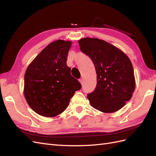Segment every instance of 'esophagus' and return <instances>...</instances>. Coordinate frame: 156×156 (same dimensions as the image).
Listing matches in <instances>:
<instances>
[{
	"label": "esophagus",
	"mask_w": 156,
	"mask_h": 156,
	"mask_svg": "<svg viewBox=\"0 0 156 156\" xmlns=\"http://www.w3.org/2000/svg\"><path fill=\"white\" fill-rule=\"evenodd\" d=\"M79 82L81 83V84H83V78H81V79H79Z\"/></svg>",
	"instance_id": "obj_1"
}]
</instances>
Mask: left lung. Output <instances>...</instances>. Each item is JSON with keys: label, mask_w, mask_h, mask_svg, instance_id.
Here are the masks:
<instances>
[{"label": "left lung", "mask_w": 156, "mask_h": 156, "mask_svg": "<svg viewBox=\"0 0 156 156\" xmlns=\"http://www.w3.org/2000/svg\"><path fill=\"white\" fill-rule=\"evenodd\" d=\"M79 44L92 60L97 74L96 87L87 96L90 105L105 113L119 111L135 90L131 60L124 52L104 40L85 37L79 40Z\"/></svg>", "instance_id": "1"}]
</instances>
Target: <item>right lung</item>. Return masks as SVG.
Listing matches in <instances>:
<instances>
[{"mask_svg": "<svg viewBox=\"0 0 156 156\" xmlns=\"http://www.w3.org/2000/svg\"><path fill=\"white\" fill-rule=\"evenodd\" d=\"M72 42L58 40L49 44L28 66L24 95L32 109L45 117L65 111L75 91L81 88L66 64Z\"/></svg>", "mask_w": 156, "mask_h": 156, "instance_id": "add662e5", "label": "right lung"}]
</instances>
